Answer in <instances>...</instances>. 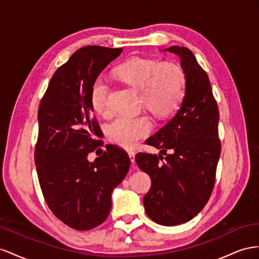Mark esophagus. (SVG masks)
<instances>
[{
  "label": "esophagus",
  "instance_id": "34e87169",
  "mask_svg": "<svg viewBox=\"0 0 259 259\" xmlns=\"http://www.w3.org/2000/svg\"><path fill=\"white\" fill-rule=\"evenodd\" d=\"M128 155H129V157H130V160H131L132 164H135V161H136V152L135 151H129Z\"/></svg>",
  "mask_w": 259,
  "mask_h": 259
}]
</instances>
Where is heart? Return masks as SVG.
<instances>
[{
	"label": "heart",
	"mask_w": 259,
	"mask_h": 259,
	"mask_svg": "<svg viewBox=\"0 0 259 259\" xmlns=\"http://www.w3.org/2000/svg\"><path fill=\"white\" fill-rule=\"evenodd\" d=\"M116 76L138 91L141 102L155 115L165 117L179 107L184 97L186 75L180 66L150 58L134 57L115 70ZM109 85L104 78H98L91 88V105L101 116L109 114ZM152 130L147 116H118L107 127L110 141L122 147L135 146Z\"/></svg>",
	"instance_id": "heart-1"
}]
</instances>
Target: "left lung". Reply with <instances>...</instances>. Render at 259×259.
Listing matches in <instances>:
<instances>
[{
  "label": "left lung",
  "mask_w": 259,
  "mask_h": 259,
  "mask_svg": "<svg viewBox=\"0 0 259 259\" xmlns=\"http://www.w3.org/2000/svg\"><path fill=\"white\" fill-rule=\"evenodd\" d=\"M164 52L180 57L186 94L177 114L146 140L160 154L138 153L136 161L152 180L143 198L147 216L161 226H177L204 208L215 186L221 151L219 112L207 73L194 54L184 47H170Z\"/></svg>",
  "instance_id": "8db88e82"
}]
</instances>
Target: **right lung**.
I'll return each instance as SVG.
<instances>
[{
    "label": "right lung",
    "mask_w": 259,
    "mask_h": 259,
    "mask_svg": "<svg viewBox=\"0 0 259 259\" xmlns=\"http://www.w3.org/2000/svg\"><path fill=\"white\" fill-rule=\"evenodd\" d=\"M122 49L84 47L52 77L41 100L34 162L40 187L52 212L79 231L104 223L112 192L127 175L130 158L113 144L94 161L88 155L102 146L90 94L95 80ZM98 152V150H97Z\"/></svg>",
    "instance_id": "add662e5"
}]
</instances>
